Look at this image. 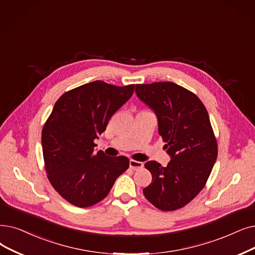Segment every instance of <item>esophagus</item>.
<instances>
[{
    "mask_svg": "<svg viewBox=\"0 0 255 255\" xmlns=\"http://www.w3.org/2000/svg\"><path fill=\"white\" fill-rule=\"evenodd\" d=\"M129 165H130V168H131L132 170H138V169H141V168L143 167V163L140 162V161H136V160H133V159H130Z\"/></svg>",
    "mask_w": 255,
    "mask_h": 255,
    "instance_id": "34e87169",
    "label": "esophagus"
}]
</instances>
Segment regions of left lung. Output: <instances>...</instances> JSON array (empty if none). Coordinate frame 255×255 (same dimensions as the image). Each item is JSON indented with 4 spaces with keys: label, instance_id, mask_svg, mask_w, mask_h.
I'll list each match as a JSON object with an SVG mask.
<instances>
[{
    "label": "left lung",
    "instance_id": "8db88e82",
    "mask_svg": "<svg viewBox=\"0 0 255 255\" xmlns=\"http://www.w3.org/2000/svg\"><path fill=\"white\" fill-rule=\"evenodd\" d=\"M135 92L156 114L158 133L172 157L167 167L145 163L152 182L142 193L163 212L179 209L203 190L218 156L207 110L194 93L173 82L136 84Z\"/></svg>",
    "mask_w": 255,
    "mask_h": 255
}]
</instances>
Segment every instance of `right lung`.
I'll return each mask as SVG.
<instances>
[{
  "mask_svg": "<svg viewBox=\"0 0 255 255\" xmlns=\"http://www.w3.org/2000/svg\"><path fill=\"white\" fill-rule=\"evenodd\" d=\"M135 84L117 86L97 80L64 93L41 131L47 177L71 204L90 207L108 195L129 168L126 156L95 152V138L134 92Z\"/></svg>",
  "mask_w": 255,
  "mask_h": 255,
  "instance_id": "obj_1",
  "label": "right lung"
}]
</instances>
